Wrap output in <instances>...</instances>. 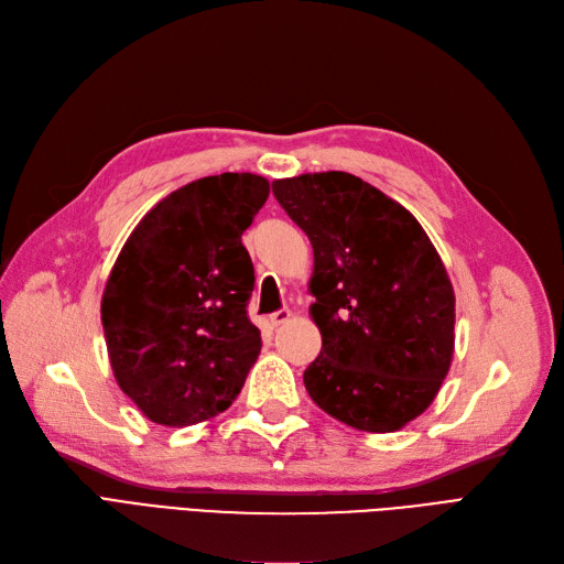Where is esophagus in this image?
I'll use <instances>...</instances> for the list:
<instances>
[{
	"mask_svg": "<svg viewBox=\"0 0 564 564\" xmlns=\"http://www.w3.org/2000/svg\"><path fill=\"white\" fill-rule=\"evenodd\" d=\"M290 316H293V314H290V308H279V312H274V314L269 316V323L274 325V328H276V325L288 323V321H290Z\"/></svg>",
	"mask_w": 564,
	"mask_h": 564,
	"instance_id": "obj_1",
	"label": "esophagus"
}]
</instances>
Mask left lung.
<instances>
[{
  "mask_svg": "<svg viewBox=\"0 0 564 564\" xmlns=\"http://www.w3.org/2000/svg\"><path fill=\"white\" fill-rule=\"evenodd\" d=\"M312 241L308 306L321 330L304 370L312 401L335 420L391 433L438 395L454 354V290L416 217L341 171L271 183Z\"/></svg>",
  "mask_w": 564,
  "mask_h": 564,
  "instance_id": "1",
  "label": "left lung"
}]
</instances>
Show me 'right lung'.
<instances>
[{
	"mask_svg": "<svg viewBox=\"0 0 564 564\" xmlns=\"http://www.w3.org/2000/svg\"><path fill=\"white\" fill-rule=\"evenodd\" d=\"M267 196L262 175H208L161 198L126 239L100 318L117 384L150 422H206L241 393L262 349L241 234Z\"/></svg>",
	"mask_w": 564,
	"mask_h": 564,
	"instance_id": "right-lung-1",
	"label": "right lung"
}]
</instances>
